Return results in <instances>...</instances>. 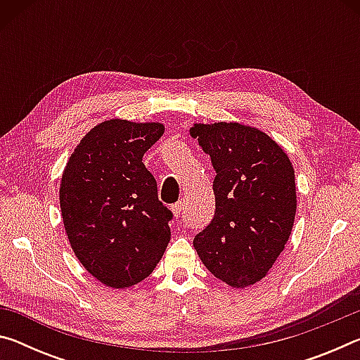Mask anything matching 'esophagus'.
<instances>
[{
	"instance_id": "obj_1",
	"label": "esophagus",
	"mask_w": 360,
	"mask_h": 360,
	"mask_svg": "<svg viewBox=\"0 0 360 360\" xmlns=\"http://www.w3.org/2000/svg\"><path fill=\"white\" fill-rule=\"evenodd\" d=\"M182 208H184V205H182V202L174 203V205L172 206V211H173V214H174L176 217H179V216L182 214Z\"/></svg>"
}]
</instances>
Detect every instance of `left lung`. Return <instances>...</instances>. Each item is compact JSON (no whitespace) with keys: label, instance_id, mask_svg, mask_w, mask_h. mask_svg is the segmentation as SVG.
Here are the masks:
<instances>
[{"label":"left lung","instance_id":"8db88e82","mask_svg":"<svg viewBox=\"0 0 360 360\" xmlns=\"http://www.w3.org/2000/svg\"><path fill=\"white\" fill-rule=\"evenodd\" d=\"M191 135L216 172L214 217L195 235L193 248L216 278L248 288L266 275L290 236L294 167L276 141L238 122L195 124Z\"/></svg>","mask_w":360,"mask_h":360}]
</instances>
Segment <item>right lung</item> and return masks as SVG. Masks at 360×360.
Here are the masks:
<instances>
[{
  "instance_id": "obj_1",
  "label": "right lung",
  "mask_w": 360,
  "mask_h": 360,
  "mask_svg": "<svg viewBox=\"0 0 360 360\" xmlns=\"http://www.w3.org/2000/svg\"><path fill=\"white\" fill-rule=\"evenodd\" d=\"M158 122L122 119L94 127L72 152L60 184L63 225L76 257L114 289L148 278L172 238L173 219L143 155L163 135Z\"/></svg>"
}]
</instances>
